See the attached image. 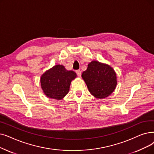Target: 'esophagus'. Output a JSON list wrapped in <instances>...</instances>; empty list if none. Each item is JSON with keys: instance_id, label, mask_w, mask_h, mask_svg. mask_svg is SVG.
Returning a JSON list of instances; mask_svg holds the SVG:
<instances>
[{"instance_id": "esophagus-1", "label": "esophagus", "mask_w": 154, "mask_h": 154, "mask_svg": "<svg viewBox=\"0 0 154 154\" xmlns=\"http://www.w3.org/2000/svg\"><path fill=\"white\" fill-rule=\"evenodd\" d=\"M76 73H77V75H78V77H81V71L80 70H76Z\"/></svg>"}]
</instances>
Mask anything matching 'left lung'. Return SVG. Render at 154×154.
Segmentation results:
<instances>
[{"instance_id":"left-lung-1","label":"left lung","mask_w":154,"mask_h":154,"mask_svg":"<svg viewBox=\"0 0 154 154\" xmlns=\"http://www.w3.org/2000/svg\"><path fill=\"white\" fill-rule=\"evenodd\" d=\"M82 77L89 92L97 98H104L114 91L117 84L115 70L110 66L92 61L89 63Z\"/></svg>"}]
</instances>
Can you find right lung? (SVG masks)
Here are the masks:
<instances>
[{
    "instance_id": "add662e5",
    "label": "right lung",
    "mask_w": 154,
    "mask_h": 154,
    "mask_svg": "<svg viewBox=\"0 0 154 154\" xmlns=\"http://www.w3.org/2000/svg\"><path fill=\"white\" fill-rule=\"evenodd\" d=\"M76 76L75 72L66 70L64 66L55 65L42 76V88L48 97L62 99L69 92L71 81Z\"/></svg>"
}]
</instances>
